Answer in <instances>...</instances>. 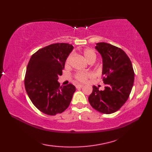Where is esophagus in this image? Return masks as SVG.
<instances>
[{
  "mask_svg": "<svg viewBox=\"0 0 152 152\" xmlns=\"http://www.w3.org/2000/svg\"><path fill=\"white\" fill-rule=\"evenodd\" d=\"M82 87H83V85H81V84H78V85H76V88L77 89L82 88Z\"/></svg>",
  "mask_w": 152,
  "mask_h": 152,
  "instance_id": "esophagus-1",
  "label": "esophagus"
}]
</instances>
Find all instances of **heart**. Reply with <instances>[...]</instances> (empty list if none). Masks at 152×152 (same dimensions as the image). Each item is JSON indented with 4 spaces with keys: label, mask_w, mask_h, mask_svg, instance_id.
I'll return each instance as SVG.
<instances>
[{
    "label": "heart",
    "mask_w": 152,
    "mask_h": 152,
    "mask_svg": "<svg viewBox=\"0 0 152 152\" xmlns=\"http://www.w3.org/2000/svg\"><path fill=\"white\" fill-rule=\"evenodd\" d=\"M82 54L85 59H86V61H88V62L91 60H95L96 54L91 49H85L82 51ZM72 54H70L69 56L67 57L65 61V66L67 67L70 65V60L71 58H72ZM93 73L90 72H83V71H80V72H77L75 74L74 77H75V78L78 80V81L84 82L89 78H91V77H93Z\"/></svg>",
    "instance_id": "1"
}]
</instances>
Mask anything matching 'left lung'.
<instances>
[{"instance_id": "obj_1", "label": "left lung", "mask_w": 152, "mask_h": 152, "mask_svg": "<svg viewBox=\"0 0 152 152\" xmlns=\"http://www.w3.org/2000/svg\"><path fill=\"white\" fill-rule=\"evenodd\" d=\"M102 59V80L106 87L99 91L93 86L88 97L92 107L102 114H112L124 105L133 88L134 73L131 61L124 50L108 43H96Z\"/></svg>"}]
</instances>
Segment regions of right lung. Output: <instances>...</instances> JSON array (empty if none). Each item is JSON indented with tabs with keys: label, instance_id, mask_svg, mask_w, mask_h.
<instances>
[{
	"label": "right lung",
	"instance_id": "obj_1",
	"mask_svg": "<svg viewBox=\"0 0 152 152\" xmlns=\"http://www.w3.org/2000/svg\"><path fill=\"white\" fill-rule=\"evenodd\" d=\"M72 45L56 43L38 50L31 56L25 77V88L33 104L47 115L61 114L69 107L76 88L58 82Z\"/></svg>",
	"mask_w": 152,
	"mask_h": 152
}]
</instances>
